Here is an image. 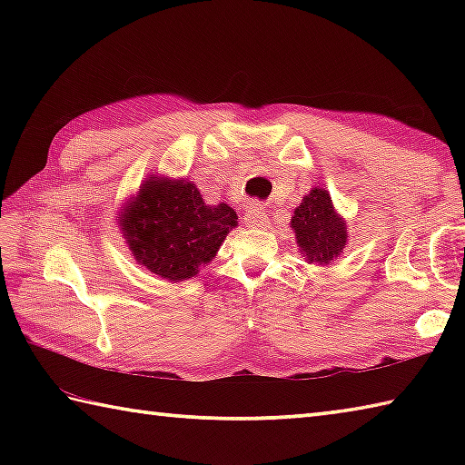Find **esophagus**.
Instances as JSON below:
<instances>
[{
  "label": "esophagus",
  "mask_w": 465,
  "mask_h": 465,
  "mask_svg": "<svg viewBox=\"0 0 465 465\" xmlns=\"http://www.w3.org/2000/svg\"><path fill=\"white\" fill-rule=\"evenodd\" d=\"M243 222L250 227H262L265 222H268V215H265L263 207L260 203H252L243 213Z\"/></svg>",
  "instance_id": "34e87169"
}]
</instances>
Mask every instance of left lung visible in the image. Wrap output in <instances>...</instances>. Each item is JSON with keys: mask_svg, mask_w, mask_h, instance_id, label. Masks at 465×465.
I'll list each match as a JSON object with an SVG mask.
<instances>
[{"mask_svg": "<svg viewBox=\"0 0 465 465\" xmlns=\"http://www.w3.org/2000/svg\"><path fill=\"white\" fill-rule=\"evenodd\" d=\"M298 245L310 263H328L341 253L348 242V227L333 212L331 197L325 190L313 187L295 207L292 217Z\"/></svg>", "mask_w": 465, "mask_h": 465, "instance_id": "obj_1", "label": "left lung"}]
</instances>
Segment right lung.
I'll return each instance as SVG.
<instances>
[{"mask_svg": "<svg viewBox=\"0 0 465 465\" xmlns=\"http://www.w3.org/2000/svg\"><path fill=\"white\" fill-rule=\"evenodd\" d=\"M120 222L137 262L165 280L183 282L215 258L238 215L225 203L205 205L192 182L153 177Z\"/></svg>", "mask_w": 465, "mask_h": 465, "instance_id": "obj_1", "label": "right lung"}]
</instances>
